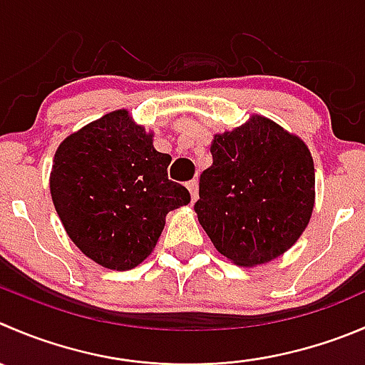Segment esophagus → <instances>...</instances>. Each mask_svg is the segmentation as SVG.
Returning a JSON list of instances; mask_svg holds the SVG:
<instances>
[{"label": "esophagus", "mask_w": 365, "mask_h": 365, "mask_svg": "<svg viewBox=\"0 0 365 365\" xmlns=\"http://www.w3.org/2000/svg\"><path fill=\"white\" fill-rule=\"evenodd\" d=\"M187 189H189L190 200H192L194 203V201L197 200V196H200V192H197V180H190V182L187 183Z\"/></svg>", "instance_id": "34e87169"}]
</instances>
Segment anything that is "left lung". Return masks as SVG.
<instances>
[{"instance_id":"obj_1","label":"left lung","mask_w":365,"mask_h":365,"mask_svg":"<svg viewBox=\"0 0 365 365\" xmlns=\"http://www.w3.org/2000/svg\"><path fill=\"white\" fill-rule=\"evenodd\" d=\"M201 173L197 221L215 250L242 267L291 250L309 226L316 171L309 146L264 115L215 133Z\"/></svg>"}]
</instances>
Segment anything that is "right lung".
Segmentation results:
<instances>
[{
    "label": "right lung",
    "mask_w": 365,
    "mask_h": 365,
    "mask_svg": "<svg viewBox=\"0 0 365 365\" xmlns=\"http://www.w3.org/2000/svg\"><path fill=\"white\" fill-rule=\"evenodd\" d=\"M171 157L126 108L108 112L56 148L49 192L74 246L114 271L137 267L153 253L165 215L190 194L168 178Z\"/></svg>",
    "instance_id": "add662e5"
}]
</instances>
